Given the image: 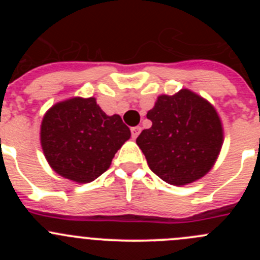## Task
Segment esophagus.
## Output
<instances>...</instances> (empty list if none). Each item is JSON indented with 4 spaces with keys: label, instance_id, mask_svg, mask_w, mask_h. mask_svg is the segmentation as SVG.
Masks as SVG:
<instances>
[{
    "label": "esophagus",
    "instance_id": "esophagus-1",
    "mask_svg": "<svg viewBox=\"0 0 260 260\" xmlns=\"http://www.w3.org/2000/svg\"><path fill=\"white\" fill-rule=\"evenodd\" d=\"M141 129H142V128H141L140 125H137V127H132V128H131V132H132V137L135 138V140L138 137V135H140V133H141Z\"/></svg>",
    "mask_w": 260,
    "mask_h": 260
}]
</instances>
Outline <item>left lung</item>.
Wrapping results in <instances>:
<instances>
[{
  "label": "left lung",
  "mask_w": 260,
  "mask_h": 260,
  "mask_svg": "<svg viewBox=\"0 0 260 260\" xmlns=\"http://www.w3.org/2000/svg\"><path fill=\"white\" fill-rule=\"evenodd\" d=\"M152 127L136 142L149 169L167 183L187 185L205 176L222 146V125L214 107L188 89L159 95L147 113Z\"/></svg>",
  "instance_id": "obj_1"
}]
</instances>
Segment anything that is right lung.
Segmentation results:
<instances>
[{"mask_svg":"<svg viewBox=\"0 0 260 260\" xmlns=\"http://www.w3.org/2000/svg\"><path fill=\"white\" fill-rule=\"evenodd\" d=\"M129 137L122 118L107 115L93 96H75L52 106L40 131L41 147L51 169L78 183L91 182L104 174Z\"/></svg>","mask_w":260,"mask_h":260,"instance_id":"add662e5","label":"right lung"}]
</instances>
